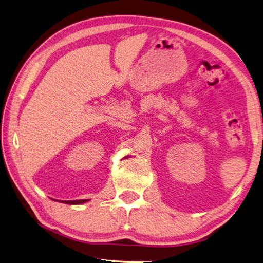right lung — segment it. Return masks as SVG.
<instances>
[{
	"label": "right lung",
	"instance_id": "obj_1",
	"mask_svg": "<svg viewBox=\"0 0 263 263\" xmlns=\"http://www.w3.org/2000/svg\"><path fill=\"white\" fill-rule=\"evenodd\" d=\"M86 201H88V200H72V201H64L65 203H69V204H80V203H84ZM63 202V201H61Z\"/></svg>",
	"mask_w": 263,
	"mask_h": 263
}]
</instances>
